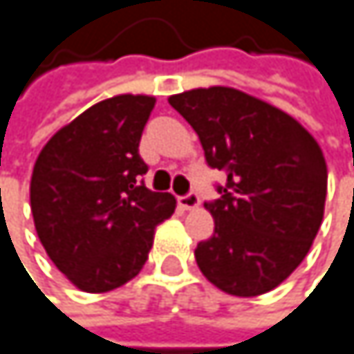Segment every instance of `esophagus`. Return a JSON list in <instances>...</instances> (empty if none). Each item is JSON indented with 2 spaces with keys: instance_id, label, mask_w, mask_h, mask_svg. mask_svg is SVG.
I'll return each mask as SVG.
<instances>
[{
  "instance_id": "esophagus-1",
  "label": "esophagus",
  "mask_w": 354,
  "mask_h": 354,
  "mask_svg": "<svg viewBox=\"0 0 354 354\" xmlns=\"http://www.w3.org/2000/svg\"><path fill=\"white\" fill-rule=\"evenodd\" d=\"M178 205H180L183 209H195V207L199 205V195H197L195 191H191V193H187V195H180V197H178Z\"/></svg>"
}]
</instances>
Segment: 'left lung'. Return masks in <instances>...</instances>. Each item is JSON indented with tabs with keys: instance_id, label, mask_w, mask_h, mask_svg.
Returning a JSON list of instances; mask_svg holds the SVG:
<instances>
[{
	"instance_id": "8db88e82",
	"label": "left lung",
	"mask_w": 354,
	"mask_h": 354,
	"mask_svg": "<svg viewBox=\"0 0 354 354\" xmlns=\"http://www.w3.org/2000/svg\"><path fill=\"white\" fill-rule=\"evenodd\" d=\"M197 132L209 167L226 174L205 207L214 235L195 250L205 279L252 298L274 290L308 254L323 220L327 165L302 125L235 88L169 96Z\"/></svg>"
}]
</instances>
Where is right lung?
Instances as JSON below:
<instances>
[{
	"instance_id": "1",
	"label": "right lung",
	"mask_w": 354,
	"mask_h": 354,
	"mask_svg": "<svg viewBox=\"0 0 354 354\" xmlns=\"http://www.w3.org/2000/svg\"><path fill=\"white\" fill-rule=\"evenodd\" d=\"M153 96L96 102L41 149L31 176L35 231L66 279L90 294L121 288L142 270L155 226L176 199L153 193L138 153Z\"/></svg>"
}]
</instances>
